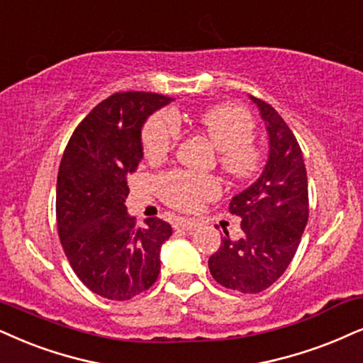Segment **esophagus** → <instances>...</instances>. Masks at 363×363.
I'll use <instances>...</instances> for the list:
<instances>
[{
  "label": "esophagus",
  "instance_id": "34e87169",
  "mask_svg": "<svg viewBox=\"0 0 363 363\" xmlns=\"http://www.w3.org/2000/svg\"><path fill=\"white\" fill-rule=\"evenodd\" d=\"M199 227V222L195 218H185L180 217L174 220V229H183V230H195Z\"/></svg>",
  "mask_w": 363,
  "mask_h": 363
}]
</instances>
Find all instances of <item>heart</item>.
Returning a JSON list of instances; mask_svg holds the SVG:
<instances>
[{
    "mask_svg": "<svg viewBox=\"0 0 363 363\" xmlns=\"http://www.w3.org/2000/svg\"><path fill=\"white\" fill-rule=\"evenodd\" d=\"M199 124L220 153V164L239 180L252 178L262 167V151L254 145L256 123L244 107L220 104L199 114ZM180 123L172 111H160L143 129V147L150 160H163L180 140ZM160 194L169 207L191 212L213 199L220 185L210 174L174 169L160 178Z\"/></svg>",
    "mask_w": 363,
    "mask_h": 363,
    "instance_id": "1",
    "label": "heart"
}]
</instances>
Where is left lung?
<instances>
[{
	"mask_svg": "<svg viewBox=\"0 0 363 363\" xmlns=\"http://www.w3.org/2000/svg\"><path fill=\"white\" fill-rule=\"evenodd\" d=\"M266 124L269 155L261 177L232 196L229 210L242 218L240 239L223 237L208 259L218 284L254 294L288 269L308 222V178L296 138L272 106L249 96Z\"/></svg>",
	"mask_w": 363,
	"mask_h": 363,
	"instance_id": "obj_1",
	"label": "left lung"
}]
</instances>
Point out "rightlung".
Here are the masks:
<instances>
[{"label":"right lung","mask_w":363,"mask_h":363,"mask_svg":"<svg viewBox=\"0 0 363 363\" xmlns=\"http://www.w3.org/2000/svg\"><path fill=\"white\" fill-rule=\"evenodd\" d=\"M173 99L153 92H118L75 129L57 177V227L79 279L102 298L126 301L160 274V250L172 235L161 218L138 227L128 213V174L143 160L146 119Z\"/></svg>","instance_id":"obj_1"}]
</instances>
